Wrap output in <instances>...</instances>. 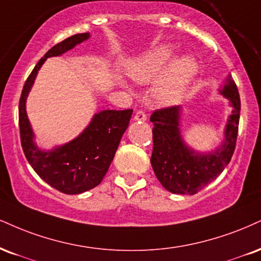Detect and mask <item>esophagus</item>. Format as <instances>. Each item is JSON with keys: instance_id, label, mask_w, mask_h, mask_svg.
Listing matches in <instances>:
<instances>
[{"instance_id": "esophagus-1", "label": "esophagus", "mask_w": 261, "mask_h": 261, "mask_svg": "<svg viewBox=\"0 0 261 261\" xmlns=\"http://www.w3.org/2000/svg\"><path fill=\"white\" fill-rule=\"evenodd\" d=\"M134 119H135V120H136V121L142 122V121H144V120H146V119H147L146 113H144L143 111H137L136 114H135Z\"/></svg>"}]
</instances>
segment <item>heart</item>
Masks as SVG:
<instances>
[{
  "instance_id": "heart-1",
  "label": "heart",
  "mask_w": 261,
  "mask_h": 261,
  "mask_svg": "<svg viewBox=\"0 0 261 261\" xmlns=\"http://www.w3.org/2000/svg\"><path fill=\"white\" fill-rule=\"evenodd\" d=\"M175 48L165 45L143 53L128 64V75L140 84L158 79L153 86V96L161 105H176L199 73V63L192 56L174 58Z\"/></svg>"
}]
</instances>
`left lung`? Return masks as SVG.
Here are the masks:
<instances>
[{"label": "left lung", "mask_w": 261, "mask_h": 261, "mask_svg": "<svg viewBox=\"0 0 261 261\" xmlns=\"http://www.w3.org/2000/svg\"><path fill=\"white\" fill-rule=\"evenodd\" d=\"M219 92L228 99L232 113L226 122L224 142L208 153L196 152L182 139L181 106L159 109L150 115V121L154 124L150 164L156 178L169 192L196 194L230 163L236 147L241 112L240 93L230 75Z\"/></svg>", "instance_id": "8db88e82"}]
</instances>
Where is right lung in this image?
I'll return each instance as SVG.
<instances>
[{
  "mask_svg": "<svg viewBox=\"0 0 261 261\" xmlns=\"http://www.w3.org/2000/svg\"><path fill=\"white\" fill-rule=\"evenodd\" d=\"M87 39L90 33L76 34L53 46L37 62L25 81L19 100V130L24 154L46 184L65 194H80L98 186L108 171L133 114V109H107L96 113L83 133L68 143L49 150L37 147L27 114V98L36 75L47 58L62 56Z\"/></svg>",
  "mask_w": 261,
  "mask_h": 261,
  "instance_id": "add662e5",
  "label": "right lung"
}]
</instances>
